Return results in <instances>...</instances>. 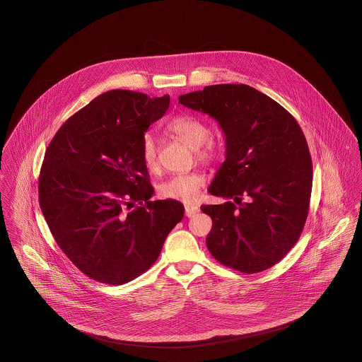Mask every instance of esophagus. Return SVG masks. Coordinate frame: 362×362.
Listing matches in <instances>:
<instances>
[{"label": "esophagus", "instance_id": "obj_1", "mask_svg": "<svg viewBox=\"0 0 362 362\" xmlns=\"http://www.w3.org/2000/svg\"><path fill=\"white\" fill-rule=\"evenodd\" d=\"M185 211H186V216L187 217H192V216H195L198 211H199V207L198 206H186L185 207Z\"/></svg>", "mask_w": 362, "mask_h": 362}]
</instances>
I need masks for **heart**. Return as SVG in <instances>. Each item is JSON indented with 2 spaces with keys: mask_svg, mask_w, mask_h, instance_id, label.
Here are the masks:
<instances>
[{
  "mask_svg": "<svg viewBox=\"0 0 362 362\" xmlns=\"http://www.w3.org/2000/svg\"><path fill=\"white\" fill-rule=\"evenodd\" d=\"M167 130L191 149H197V158L199 161L213 163L217 158L218 148L211 139H207L210 130L199 118L186 114L176 115L167 122ZM157 149V138L152 133H145L141 138L139 152L144 165L149 171H156L158 168ZM204 185L205 177L201 173H179L160 185L158 195L165 199L191 204L198 198L199 189Z\"/></svg>",
  "mask_w": 362,
  "mask_h": 362,
  "instance_id": "heart-1",
  "label": "heart"
}]
</instances>
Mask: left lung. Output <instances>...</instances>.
<instances>
[{
	"instance_id": "obj_1",
	"label": "left lung",
	"mask_w": 362,
	"mask_h": 362,
	"mask_svg": "<svg viewBox=\"0 0 362 362\" xmlns=\"http://www.w3.org/2000/svg\"><path fill=\"white\" fill-rule=\"evenodd\" d=\"M179 103L218 122L226 152L209 192L240 205L201 206L213 220L207 250L241 273L270 269L292 250L308 216L312 160L301 127L281 104L245 84L205 86L179 96Z\"/></svg>"
}]
</instances>
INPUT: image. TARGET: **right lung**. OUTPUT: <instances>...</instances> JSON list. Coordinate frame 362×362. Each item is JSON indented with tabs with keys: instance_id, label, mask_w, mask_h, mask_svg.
<instances>
[{
	"instance_id": "add662e5",
	"label": "right lung",
	"mask_w": 362,
	"mask_h": 362,
	"mask_svg": "<svg viewBox=\"0 0 362 362\" xmlns=\"http://www.w3.org/2000/svg\"><path fill=\"white\" fill-rule=\"evenodd\" d=\"M168 105V95L104 92L61 126L46 151L42 213L65 255L98 282L123 285L145 273L185 216L179 201H149L155 189L139 152ZM134 202L140 206L130 211Z\"/></svg>"
}]
</instances>
